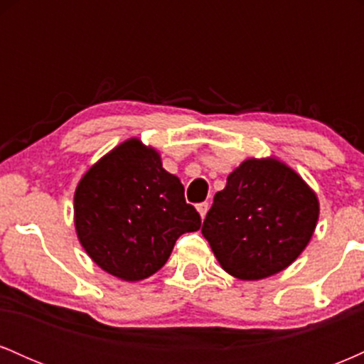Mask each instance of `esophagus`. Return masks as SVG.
I'll use <instances>...</instances> for the list:
<instances>
[{"mask_svg": "<svg viewBox=\"0 0 364 364\" xmlns=\"http://www.w3.org/2000/svg\"><path fill=\"white\" fill-rule=\"evenodd\" d=\"M208 202H202V203H198V205H196V208H198V212H200V215L202 217H205L207 215V212H208Z\"/></svg>", "mask_w": 364, "mask_h": 364, "instance_id": "34e87169", "label": "esophagus"}]
</instances>
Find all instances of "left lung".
<instances>
[{
  "label": "left lung",
  "mask_w": 364,
  "mask_h": 364,
  "mask_svg": "<svg viewBox=\"0 0 364 364\" xmlns=\"http://www.w3.org/2000/svg\"><path fill=\"white\" fill-rule=\"evenodd\" d=\"M316 220L318 200L294 171L275 159H248L215 193L202 235L225 272L257 281L299 257Z\"/></svg>",
  "instance_id": "left-lung-1"
}]
</instances>
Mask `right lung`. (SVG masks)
Instances as JSON below:
<instances>
[{
    "label": "right lung",
    "mask_w": 364,
    "mask_h": 364,
    "mask_svg": "<svg viewBox=\"0 0 364 364\" xmlns=\"http://www.w3.org/2000/svg\"><path fill=\"white\" fill-rule=\"evenodd\" d=\"M202 219L159 154L128 140L87 171L75 191V228L89 257L123 281H141L168 262Z\"/></svg>",
    "instance_id": "1"
}]
</instances>
